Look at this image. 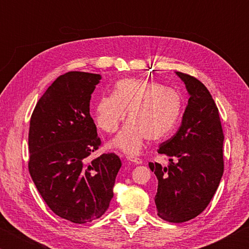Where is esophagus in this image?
Segmentation results:
<instances>
[{"label": "esophagus", "mask_w": 249, "mask_h": 249, "mask_svg": "<svg viewBox=\"0 0 249 249\" xmlns=\"http://www.w3.org/2000/svg\"><path fill=\"white\" fill-rule=\"evenodd\" d=\"M127 159L129 160L130 162H134L135 165H142V159L137 158V157H133V156H128Z\"/></svg>", "instance_id": "esophagus-1"}]
</instances>
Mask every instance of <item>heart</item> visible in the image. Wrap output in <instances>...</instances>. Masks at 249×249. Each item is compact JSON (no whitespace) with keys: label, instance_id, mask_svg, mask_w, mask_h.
Returning <instances> with one entry per match:
<instances>
[{"label":"heart","instance_id":"1","mask_svg":"<svg viewBox=\"0 0 249 249\" xmlns=\"http://www.w3.org/2000/svg\"><path fill=\"white\" fill-rule=\"evenodd\" d=\"M182 99L174 89L155 81L126 78L117 81L112 94L101 96L95 107V121L101 129L114 133L126 116L129 121L122 128L112 146L135 155L148 140L167 136L178 122Z\"/></svg>","mask_w":249,"mask_h":249}]
</instances>
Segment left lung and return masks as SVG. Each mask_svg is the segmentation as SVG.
I'll return each instance as SVG.
<instances>
[{
	"label": "left lung",
	"instance_id": "left-lung-1",
	"mask_svg": "<svg viewBox=\"0 0 249 249\" xmlns=\"http://www.w3.org/2000/svg\"><path fill=\"white\" fill-rule=\"evenodd\" d=\"M176 74L190 98L178 132L158 149L169 157V166L149 162V168L158 179V216L182 223L203 212L217 190L224 171V135L216 104L204 84L189 74Z\"/></svg>",
	"mask_w": 249,
	"mask_h": 249
}]
</instances>
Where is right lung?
Returning a JSON list of instances; mask_svg holds the SVG:
<instances>
[{"mask_svg": "<svg viewBox=\"0 0 249 249\" xmlns=\"http://www.w3.org/2000/svg\"><path fill=\"white\" fill-rule=\"evenodd\" d=\"M100 74L71 71L53 82L34 109L29 125L28 169L56 215L77 224L103 215L122 166L115 154L89 161L101 144L90 115Z\"/></svg>", "mask_w": 249, "mask_h": 249, "instance_id": "1", "label": "right lung"}]
</instances>
